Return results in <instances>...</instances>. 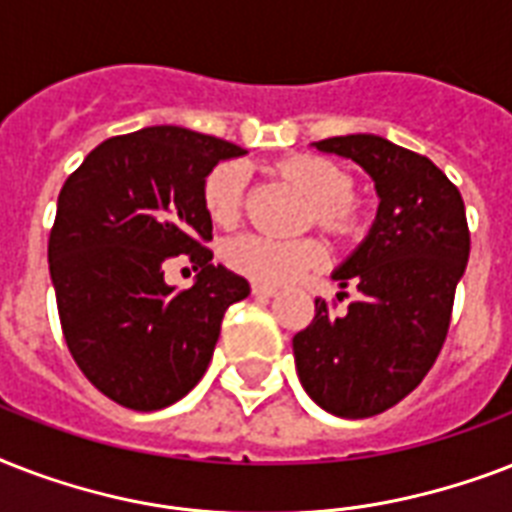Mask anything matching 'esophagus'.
<instances>
[{"label": "esophagus", "instance_id": "34e87169", "mask_svg": "<svg viewBox=\"0 0 512 512\" xmlns=\"http://www.w3.org/2000/svg\"><path fill=\"white\" fill-rule=\"evenodd\" d=\"M252 295H255V297H276V295H279V289L268 287V284H252Z\"/></svg>", "mask_w": 512, "mask_h": 512}]
</instances>
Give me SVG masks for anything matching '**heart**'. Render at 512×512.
Returning <instances> with one entry per match:
<instances>
[{
	"label": "heart",
	"instance_id": "1",
	"mask_svg": "<svg viewBox=\"0 0 512 512\" xmlns=\"http://www.w3.org/2000/svg\"><path fill=\"white\" fill-rule=\"evenodd\" d=\"M281 172L295 180L313 201L316 223L327 231L353 233L358 215L348 201L353 180L335 162L324 156H295L281 164ZM247 172L236 162L217 164L204 180V207L217 225H233L239 220ZM223 260L241 276L281 287L300 279L308 268L324 263V247L316 239H271L260 233H241L223 244Z\"/></svg>",
	"mask_w": 512,
	"mask_h": 512
}]
</instances>
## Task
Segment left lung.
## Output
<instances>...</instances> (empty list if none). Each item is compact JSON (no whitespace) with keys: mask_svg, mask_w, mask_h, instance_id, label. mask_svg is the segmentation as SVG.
Listing matches in <instances>:
<instances>
[{"mask_svg":"<svg viewBox=\"0 0 512 512\" xmlns=\"http://www.w3.org/2000/svg\"><path fill=\"white\" fill-rule=\"evenodd\" d=\"M313 148L356 162L380 199L364 241L332 273L342 289H358V300L342 316L316 300L313 321L292 337L305 393L324 412L361 420L409 396L441 353L468 265V220L457 185L428 156L380 135Z\"/></svg>","mask_w":512,"mask_h":512,"instance_id":"1","label":"left lung"}]
</instances>
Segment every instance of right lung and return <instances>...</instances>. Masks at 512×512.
<instances>
[{
    "label": "right lung",
    "mask_w": 512,
    "mask_h": 512,
    "mask_svg": "<svg viewBox=\"0 0 512 512\" xmlns=\"http://www.w3.org/2000/svg\"><path fill=\"white\" fill-rule=\"evenodd\" d=\"M247 151L185 127L103 140L60 188L50 276L63 337L95 388L135 412L175 404L204 377L228 305L249 281L212 263L204 180ZM199 270L188 290L163 281L170 256Z\"/></svg>",
    "instance_id": "right-lung-1"
}]
</instances>
